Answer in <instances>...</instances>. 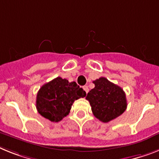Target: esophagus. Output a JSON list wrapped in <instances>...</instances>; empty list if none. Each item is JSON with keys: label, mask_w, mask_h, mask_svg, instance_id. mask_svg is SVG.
I'll list each match as a JSON object with an SVG mask.
<instances>
[{"label": "esophagus", "mask_w": 159, "mask_h": 159, "mask_svg": "<svg viewBox=\"0 0 159 159\" xmlns=\"http://www.w3.org/2000/svg\"><path fill=\"white\" fill-rule=\"evenodd\" d=\"M83 89H84V90L86 91V94H87L88 91H89V88H88V86H83Z\"/></svg>", "instance_id": "obj_1"}]
</instances>
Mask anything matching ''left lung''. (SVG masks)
Listing matches in <instances>:
<instances>
[{"instance_id":"8db88e82","label":"left lung","mask_w":159,"mask_h":159,"mask_svg":"<svg viewBox=\"0 0 159 159\" xmlns=\"http://www.w3.org/2000/svg\"><path fill=\"white\" fill-rule=\"evenodd\" d=\"M94 88L86 98L90 102L92 112L102 122H109L120 116L127 108V100L122 88L102 77L93 82Z\"/></svg>"}]
</instances>
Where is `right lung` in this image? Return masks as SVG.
<instances>
[{"instance_id":"add662e5","label":"right lung","mask_w":159,"mask_h":159,"mask_svg":"<svg viewBox=\"0 0 159 159\" xmlns=\"http://www.w3.org/2000/svg\"><path fill=\"white\" fill-rule=\"evenodd\" d=\"M86 94V91L75 82H69L58 77L44 84L38 91L37 111L52 122H59L69 115L73 102Z\"/></svg>"}]
</instances>
